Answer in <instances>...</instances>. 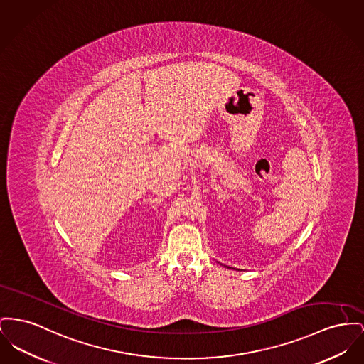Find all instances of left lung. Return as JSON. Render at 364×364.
Returning <instances> with one entry per match:
<instances>
[{
	"label": "left lung",
	"mask_w": 364,
	"mask_h": 364,
	"mask_svg": "<svg viewBox=\"0 0 364 364\" xmlns=\"http://www.w3.org/2000/svg\"><path fill=\"white\" fill-rule=\"evenodd\" d=\"M224 267H227V265H224ZM228 268H231V267H228ZM232 269H235V268H232ZM239 271V269H237Z\"/></svg>",
	"instance_id": "8db88e82"
}]
</instances>
